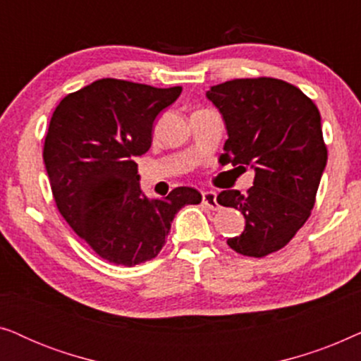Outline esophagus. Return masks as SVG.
Wrapping results in <instances>:
<instances>
[{
    "mask_svg": "<svg viewBox=\"0 0 361 361\" xmlns=\"http://www.w3.org/2000/svg\"><path fill=\"white\" fill-rule=\"evenodd\" d=\"M202 202H204V205L209 207L210 210H219L220 209L219 202H216V194H215V192H212V190H207V192H204V194H202Z\"/></svg>",
    "mask_w": 361,
    "mask_h": 361,
    "instance_id": "obj_1",
    "label": "esophagus"
}]
</instances>
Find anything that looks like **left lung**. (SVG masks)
Returning a JSON list of instances; mask_svg holds the SVG:
<instances>
[{
  "instance_id": "1",
  "label": "left lung",
  "mask_w": 361,
  "mask_h": 361,
  "mask_svg": "<svg viewBox=\"0 0 361 361\" xmlns=\"http://www.w3.org/2000/svg\"><path fill=\"white\" fill-rule=\"evenodd\" d=\"M207 98L228 133L220 162L255 171L246 194L216 195L246 220L243 233L226 243L236 253L263 258L284 248L310 216L327 164L320 113L298 87L269 77L214 85Z\"/></svg>"
}]
</instances>
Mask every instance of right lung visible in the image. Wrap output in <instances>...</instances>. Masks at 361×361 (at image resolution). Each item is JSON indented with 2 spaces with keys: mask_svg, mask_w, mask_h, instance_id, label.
Listing matches in <instances>:
<instances>
[{
  "mask_svg": "<svg viewBox=\"0 0 361 361\" xmlns=\"http://www.w3.org/2000/svg\"><path fill=\"white\" fill-rule=\"evenodd\" d=\"M180 92L102 78L68 93L49 123L42 157L57 209L113 264L156 258L177 212L202 202L192 187H176L162 200L140 189L135 157L149 149L152 123Z\"/></svg>",
  "mask_w": 361,
  "mask_h": 361,
  "instance_id": "obj_1",
  "label": "right lung"
}]
</instances>
